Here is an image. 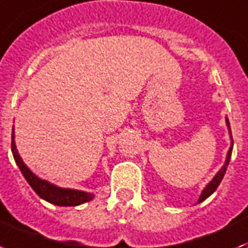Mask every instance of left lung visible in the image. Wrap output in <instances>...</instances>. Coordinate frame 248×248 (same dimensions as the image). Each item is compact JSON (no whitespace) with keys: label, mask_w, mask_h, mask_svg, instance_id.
<instances>
[{"label":"left lung","mask_w":248,"mask_h":248,"mask_svg":"<svg viewBox=\"0 0 248 248\" xmlns=\"http://www.w3.org/2000/svg\"><path fill=\"white\" fill-rule=\"evenodd\" d=\"M226 126H228L230 139H232V144H230V148H229V151H228V155H226V160H225V164L222 165V168H221V169L217 171V174L213 177L212 181L208 183L207 186L204 187V190L202 191V194H200V196H199L198 203H202V202H204V200L207 199V198H209V196L212 195L213 192L216 191V188L218 187V185H220V182L222 181V178H224L225 171H226V169H228V165H229L230 157H232V151H233V138H232V130H230V124H229V120H228V118H226Z\"/></svg>","instance_id":"8db88e82"}]
</instances>
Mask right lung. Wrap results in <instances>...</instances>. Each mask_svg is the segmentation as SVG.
Masks as SVG:
<instances>
[{"label": "right lung", "mask_w": 248, "mask_h": 248, "mask_svg": "<svg viewBox=\"0 0 248 248\" xmlns=\"http://www.w3.org/2000/svg\"><path fill=\"white\" fill-rule=\"evenodd\" d=\"M11 152L14 156V160L19 169L24 175V178L30 183L32 190L40 196L41 199L46 200L49 203L60 207H75L80 205L83 203H87L94 198L92 192L80 191V190H74V188H62L53 183L45 181V179L39 178L37 175L33 174L30 168L23 162L22 157L19 156L18 149L15 145V135H14V126H13V132H11Z\"/></svg>", "instance_id": "right-lung-1"}]
</instances>
